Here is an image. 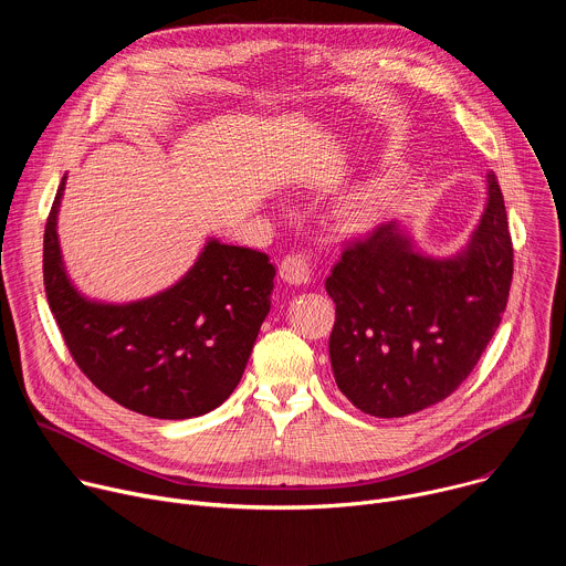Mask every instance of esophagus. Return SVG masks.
I'll use <instances>...</instances> for the list:
<instances>
[{"label": "esophagus", "instance_id": "1", "mask_svg": "<svg viewBox=\"0 0 566 566\" xmlns=\"http://www.w3.org/2000/svg\"><path fill=\"white\" fill-rule=\"evenodd\" d=\"M280 277L289 284H295V286L308 284L311 282V262H308V258L300 255V253L286 255L280 264Z\"/></svg>", "mask_w": 566, "mask_h": 566}]
</instances>
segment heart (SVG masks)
<instances>
[{
    "label": "heart",
    "mask_w": 566,
    "mask_h": 566,
    "mask_svg": "<svg viewBox=\"0 0 566 566\" xmlns=\"http://www.w3.org/2000/svg\"><path fill=\"white\" fill-rule=\"evenodd\" d=\"M396 195L394 177H374L347 192L340 203V219L349 228H367L378 221Z\"/></svg>",
    "instance_id": "obj_1"
}]
</instances>
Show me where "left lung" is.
Listing matches in <instances>:
<instances>
[{"instance_id": "1", "label": "left lung", "mask_w": 566, "mask_h": 566, "mask_svg": "<svg viewBox=\"0 0 566 566\" xmlns=\"http://www.w3.org/2000/svg\"><path fill=\"white\" fill-rule=\"evenodd\" d=\"M513 244L493 172L468 244L426 255L394 219L343 251L325 282L336 302L329 356L338 389L378 419L450 396L486 352L509 302Z\"/></svg>"}]
</instances>
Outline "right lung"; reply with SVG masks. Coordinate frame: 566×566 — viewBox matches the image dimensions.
Returning a JSON list of instances; mask_svg holds the SVG:
<instances>
[{"instance_id": "add662e5", "label": "right lung", "mask_w": 566, "mask_h": 566, "mask_svg": "<svg viewBox=\"0 0 566 566\" xmlns=\"http://www.w3.org/2000/svg\"><path fill=\"white\" fill-rule=\"evenodd\" d=\"M64 186L66 177L44 230V289L77 367L118 406L151 419L181 421L219 408L241 380L271 311L269 255L208 237L172 286L120 304L87 297L62 260Z\"/></svg>"}]
</instances>
